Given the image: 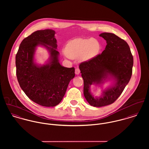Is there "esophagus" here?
I'll use <instances>...</instances> for the list:
<instances>
[{"label": "esophagus", "mask_w": 149, "mask_h": 149, "mask_svg": "<svg viewBox=\"0 0 149 149\" xmlns=\"http://www.w3.org/2000/svg\"><path fill=\"white\" fill-rule=\"evenodd\" d=\"M80 73V69L79 68H76L75 69V73L76 74H79Z\"/></svg>", "instance_id": "esophagus-1"}]
</instances>
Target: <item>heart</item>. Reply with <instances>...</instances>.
Here are the masks:
<instances>
[{"instance_id":"1","label":"heart","mask_w":149,"mask_h":149,"mask_svg":"<svg viewBox=\"0 0 149 149\" xmlns=\"http://www.w3.org/2000/svg\"><path fill=\"white\" fill-rule=\"evenodd\" d=\"M100 50V45L96 40L76 39L66 45L65 52L67 56L73 59L80 58L87 61L95 57Z\"/></svg>"}]
</instances>
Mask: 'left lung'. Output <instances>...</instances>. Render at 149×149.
<instances>
[{
    "label": "left lung",
    "instance_id": "1",
    "mask_svg": "<svg viewBox=\"0 0 149 149\" xmlns=\"http://www.w3.org/2000/svg\"><path fill=\"white\" fill-rule=\"evenodd\" d=\"M106 41L105 50L100 54L80 64L84 80V95L92 106L100 107L112 104L127 85L133 66V57L125 40L115 34L103 33L99 35ZM113 80V85L95 98L90 91L92 84L101 85L107 79Z\"/></svg>",
    "mask_w": 149,
    "mask_h": 149
}]
</instances>
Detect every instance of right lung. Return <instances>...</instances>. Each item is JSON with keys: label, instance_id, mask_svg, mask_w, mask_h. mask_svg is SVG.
Listing matches in <instances>:
<instances>
[{"label": "right lung", "instance_id": "1", "mask_svg": "<svg viewBox=\"0 0 149 149\" xmlns=\"http://www.w3.org/2000/svg\"><path fill=\"white\" fill-rule=\"evenodd\" d=\"M55 34L51 29L33 33L22 41L15 57L17 77L22 89L30 100L42 106L58 105L75 76L74 68H66L59 63ZM39 45L46 47L50 54L48 63L40 66L34 62Z\"/></svg>", "mask_w": 149, "mask_h": 149}]
</instances>
